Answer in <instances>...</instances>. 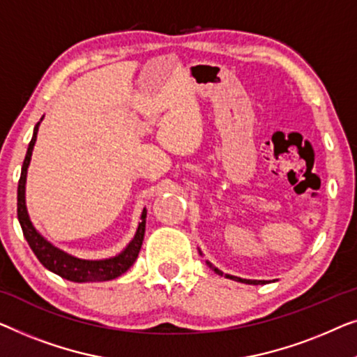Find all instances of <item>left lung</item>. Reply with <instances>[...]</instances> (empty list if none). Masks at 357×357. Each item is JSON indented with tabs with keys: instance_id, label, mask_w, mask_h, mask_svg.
<instances>
[{
	"instance_id": "obj_1",
	"label": "left lung",
	"mask_w": 357,
	"mask_h": 357,
	"mask_svg": "<svg viewBox=\"0 0 357 357\" xmlns=\"http://www.w3.org/2000/svg\"><path fill=\"white\" fill-rule=\"evenodd\" d=\"M199 254L202 255V252H200V249H199ZM207 264H208V267L213 270V272H217L218 275H222V277H225V278H229V280H234V281H239V283H245V284H265L267 283V281L265 280H245V278H239V277H234V275H228V273H223L222 270H218L217 267H213L212 264L208 262L207 260Z\"/></svg>"
}]
</instances>
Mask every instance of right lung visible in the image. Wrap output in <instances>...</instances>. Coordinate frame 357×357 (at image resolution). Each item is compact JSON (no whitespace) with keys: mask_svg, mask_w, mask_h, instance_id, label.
Listing matches in <instances>:
<instances>
[{"mask_svg":"<svg viewBox=\"0 0 357 357\" xmlns=\"http://www.w3.org/2000/svg\"><path fill=\"white\" fill-rule=\"evenodd\" d=\"M43 119V116H42ZM42 119L35 124L33 135L30 140L26 158H24L21 179H19L17 185V218L21 223L24 238L27 239L30 249L33 250V254L37 255L40 264L45 268H48L50 272L59 275V277L74 283H89V281H108L121 277L123 273H126L128 270L132 267V264L137 259L142 248V241L145 234V218H147V210H142L140 215V223L135 231L134 238L130 239V243L124 248L121 252L114 257L108 259H100V260H87V259H79L76 255L68 254L61 250L56 245H53L48 239H45L42 234L38 233L37 228L33 227V223L30 222L27 205H26V183H27V169L30 165V158H32L33 145L37 140L38 128Z\"/></svg>","mask_w":357,"mask_h":357,"instance_id":"1","label":"right lung"}]
</instances>
